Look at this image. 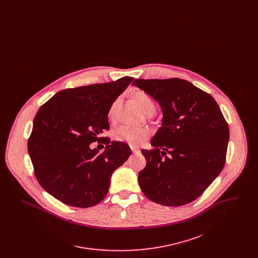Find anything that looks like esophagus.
<instances>
[{
  "label": "esophagus",
  "mask_w": 258,
  "mask_h": 258,
  "mask_svg": "<svg viewBox=\"0 0 258 258\" xmlns=\"http://www.w3.org/2000/svg\"><path fill=\"white\" fill-rule=\"evenodd\" d=\"M131 149H132V151H133L134 154H138V153H139V149L137 147H135V146H131Z\"/></svg>",
  "instance_id": "obj_1"
}]
</instances>
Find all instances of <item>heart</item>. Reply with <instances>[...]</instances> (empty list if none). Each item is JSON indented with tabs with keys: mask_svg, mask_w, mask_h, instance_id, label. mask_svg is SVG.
<instances>
[{
	"mask_svg": "<svg viewBox=\"0 0 258 258\" xmlns=\"http://www.w3.org/2000/svg\"><path fill=\"white\" fill-rule=\"evenodd\" d=\"M133 99L135 103L139 106V108L143 111L146 115H154L157 110L156 103L147 93L143 91H137L133 96ZM120 99L117 98L111 103L108 109V119L114 120L116 118L117 108L119 106ZM149 136V131L146 128H135L131 126L123 125L117 128L114 133V138L116 141L125 142L133 146H138L141 144Z\"/></svg>",
	"mask_w": 258,
	"mask_h": 258,
	"instance_id": "b5f03b06",
	"label": "heart"
}]
</instances>
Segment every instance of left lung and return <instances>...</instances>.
<instances>
[{
  "label": "left lung",
  "instance_id": "obj_1",
  "mask_svg": "<svg viewBox=\"0 0 258 258\" xmlns=\"http://www.w3.org/2000/svg\"><path fill=\"white\" fill-rule=\"evenodd\" d=\"M134 86L158 100L163 113L152 150L139 172L146 197L163 206H182L200 197L221 173L229 127L214 98L180 78L136 79Z\"/></svg>",
  "mask_w": 258,
  "mask_h": 258
}]
</instances>
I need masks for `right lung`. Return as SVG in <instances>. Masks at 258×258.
Masks as SVG:
<instances>
[{"label": "right lung", "instance_id": "add662e5", "mask_svg": "<svg viewBox=\"0 0 258 258\" xmlns=\"http://www.w3.org/2000/svg\"><path fill=\"white\" fill-rule=\"evenodd\" d=\"M134 80L69 88L40 106L28 139V152L39 184L63 204L88 208L108 192L112 173L132 155L123 142L98 137L109 130L111 103ZM102 140V153L89 149Z\"/></svg>", "mask_w": 258, "mask_h": 258}]
</instances>
